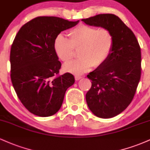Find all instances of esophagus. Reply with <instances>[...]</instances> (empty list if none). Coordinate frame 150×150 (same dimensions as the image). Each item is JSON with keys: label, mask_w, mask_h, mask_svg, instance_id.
I'll list each match as a JSON object with an SVG mask.
<instances>
[{"label": "esophagus", "mask_w": 150, "mask_h": 150, "mask_svg": "<svg viewBox=\"0 0 150 150\" xmlns=\"http://www.w3.org/2000/svg\"><path fill=\"white\" fill-rule=\"evenodd\" d=\"M82 77H81V76H77V75H76V76H75V80H80V79H82Z\"/></svg>", "instance_id": "esophagus-1"}]
</instances>
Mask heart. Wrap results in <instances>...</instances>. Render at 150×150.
<instances>
[{"instance_id": "b5f03b06", "label": "heart", "mask_w": 150, "mask_h": 150, "mask_svg": "<svg viewBox=\"0 0 150 150\" xmlns=\"http://www.w3.org/2000/svg\"><path fill=\"white\" fill-rule=\"evenodd\" d=\"M68 37L69 39L58 34L54 39L53 49L58 58L65 63L72 59L75 50H80V59L64 65L65 71L74 75H82L93 66L101 67L112 51L113 37L107 29L80 25L68 32Z\"/></svg>"}]
</instances>
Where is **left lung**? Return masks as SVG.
I'll return each instance as SVG.
<instances>
[{
  "mask_svg": "<svg viewBox=\"0 0 150 150\" xmlns=\"http://www.w3.org/2000/svg\"><path fill=\"white\" fill-rule=\"evenodd\" d=\"M87 25L107 29L113 37L112 51L104 65L87 75L92 87L86 94L90 111L101 118L123 112L133 99L141 76V51L135 34L113 14L82 19Z\"/></svg>",
  "mask_w": 150,
  "mask_h": 150,
  "instance_id": "1",
  "label": "left lung"
}]
</instances>
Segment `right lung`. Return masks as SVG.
I'll use <instances>...</instances> for the list:
<instances>
[{"instance_id":"add662e5","label":"right lung","mask_w":150,"mask_h":150,"mask_svg":"<svg viewBox=\"0 0 150 150\" xmlns=\"http://www.w3.org/2000/svg\"><path fill=\"white\" fill-rule=\"evenodd\" d=\"M78 22L37 17L22 26L13 41L10 56L12 83L22 104L36 116L58 112L67 89L75 82L72 74L59 75L61 63L53 42L62 31Z\"/></svg>"}]
</instances>
